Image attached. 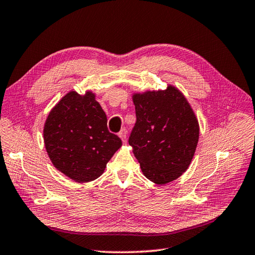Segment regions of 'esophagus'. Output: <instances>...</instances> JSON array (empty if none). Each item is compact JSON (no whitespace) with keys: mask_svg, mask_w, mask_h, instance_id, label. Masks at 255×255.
Listing matches in <instances>:
<instances>
[{"mask_svg":"<svg viewBox=\"0 0 255 255\" xmlns=\"http://www.w3.org/2000/svg\"><path fill=\"white\" fill-rule=\"evenodd\" d=\"M119 135H120V138L122 139V141L125 143L126 141H127V130L125 129V128H123L121 131L119 132Z\"/></svg>","mask_w":255,"mask_h":255,"instance_id":"obj_1","label":"esophagus"}]
</instances>
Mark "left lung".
Instances as JSON below:
<instances>
[{
  "label": "left lung",
  "instance_id": "8db88e82",
  "mask_svg": "<svg viewBox=\"0 0 255 255\" xmlns=\"http://www.w3.org/2000/svg\"><path fill=\"white\" fill-rule=\"evenodd\" d=\"M136 122L129 136L143 174L156 184L177 180L190 166L199 139V125L184 95L165 90L133 94Z\"/></svg>",
  "mask_w": 255,
  "mask_h": 255
}]
</instances>
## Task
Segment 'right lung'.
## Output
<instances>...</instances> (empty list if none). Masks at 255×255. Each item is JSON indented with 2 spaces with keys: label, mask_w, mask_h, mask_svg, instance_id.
I'll return each mask as SVG.
<instances>
[{
  "label": "right lung",
  "mask_w": 255,
  "mask_h": 255,
  "mask_svg": "<svg viewBox=\"0 0 255 255\" xmlns=\"http://www.w3.org/2000/svg\"><path fill=\"white\" fill-rule=\"evenodd\" d=\"M96 95L71 90L51 109L44 125V143L57 170L78 183L99 178L122 146L111 133Z\"/></svg>",
  "instance_id": "right-lung-1"
}]
</instances>
